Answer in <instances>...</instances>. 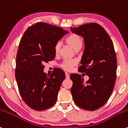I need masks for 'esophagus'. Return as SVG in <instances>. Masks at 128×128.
Wrapping results in <instances>:
<instances>
[{"label":"esophagus","instance_id":"1","mask_svg":"<svg viewBox=\"0 0 128 128\" xmlns=\"http://www.w3.org/2000/svg\"><path fill=\"white\" fill-rule=\"evenodd\" d=\"M65 74H66V78H68V79L69 78L70 76H69V74H68V72H65Z\"/></svg>","mask_w":128,"mask_h":128}]
</instances>
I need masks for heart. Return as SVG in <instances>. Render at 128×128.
Here are the masks:
<instances>
[{"label":"heart","instance_id":"heart-1","mask_svg":"<svg viewBox=\"0 0 128 128\" xmlns=\"http://www.w3.org/2000/svg\"><path fill=\"white\" fill-rule=\"evenodd\" d=\"M66 42L70 46H71L75 51H78L82 48L83 45V39L82 37L78 34L72 33L67 37ZM60 44L58 42L54 46V52L56 55L60 54ZM76 64V60H65L60 63V66L62 68L66 71H70L73 67Z\"/></svg>","mask_w":128,"mask_h":128}]
</instances>
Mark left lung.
Returning <instances> with one entry per match:
<instances>
[{"label": "left lung", "instance_id": "left-lung-1", "mask_svg": "<svg viewBox=\"0 0 128 128\" xmlns=\"http://www.w3.org/2000/svg\"><path fill=\"white\" fill-rule=\"evenodd\" d=\"M70 30L84 38V50L78 71L89 76L84 83L81 75L71 74V93L79 107L98 110L108 100L116 81L117 61L114 44L106 30L97 23L85 24Z\"/></svg>", "mask_w": 128, "mask_h": 128}]
</instances>
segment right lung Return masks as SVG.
<instances>
[{"mask_svg":"<svg viewBox=\"0 0 128 128\" xmlns=\"http://www.w3.org/2000/svg\"><path fill=\"white\" fill-rule=\"evenodd\" d=\"M68 33L61 28L39 22L28 28L20 40L15 77L21 98L32 109L46 110L56 102L65 73L56 68L47 75L44 64L53 60L55 44Z\"/></svg>","mask_w":128,"mask_h":128,"instance_id":"1","label":"right lung"}]
</instances>
